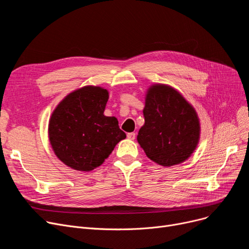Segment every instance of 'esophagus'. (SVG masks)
<instances>
[{
	"label": "esophagus",
	"instance_id": "34e87169",
	"mask_svg": "<svg viewBox=\"0 0 249 249\" xmlns=\"http://www.w3.org/2000/svg\"><path fill=\"white\" fill-rule=\"evenodd\" d=\"M136 137V134L134 132H130V133H127V138L130 139V140H134Z\"/></svg>",
	"mask_w": 249,
	"mask_h": 249
}]
</instances>
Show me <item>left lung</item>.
<instances>
[{
  "label": "left lung",
  "mask_w": 249,
  "mask_h": 249,
  "mask_svg": "<svg viewBox=\"0 0 249 249\" xmlns=\"http://www.w3.org/2000/svg\"><path fill=\"white\" fill-rule=\"evenodd\" d=\"M144 125L137 141L147 158L162 166L187 160L200 140V120L192 105L171 86L154 84L147 89Z\"/></svg>",
  "instance_id": "1"
}]
</instances>
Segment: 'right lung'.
<instances>
[{
  "label": "right lung",
  "instance_id": "right-lung-1",
  "mask_svg": "<svg viewBox=\"0 0 249 249\" xmlns=\"http://www.w3.org/2000/svg\"><path fill=\"white\" fill-rule=\"evenodd\" d=\"M109 91L86 86L65 97L52 112L48 137L55 155L75 171L100 166L126 134L115 117L104 115Z\"/></svg>",
  "mask_w": 249,
  "mask_h": 249
}]
</instances>
